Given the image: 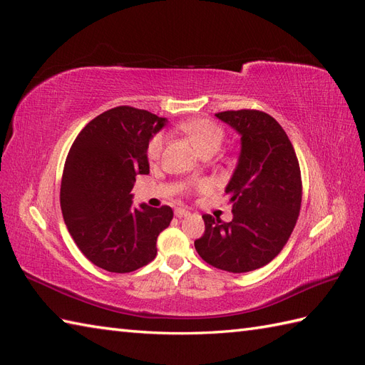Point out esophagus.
I'll use <instances>...</instances> for the list:
<instances>
[{"label": "esophagus", "instance_id": "34e87169", "mask_svg": "<svg viewBox=\"0 0 365 365\" xmlns=\"http://www.w3.org/2000/svg\"><path fill=\"white\" fill-rule=\"evenodd\" d=\"M175 216L176 217H187V216H190V212L189 210H185V208H176L175 210Z\"/></svg>", "mask_w": 365, "mask_h": 365}]
</instances>
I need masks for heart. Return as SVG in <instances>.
<instances>
[{
	"label": "heart",
	"mask_w": 365,
	"mask_h": 365,
	"mask_svg": "<svg viewBox=\"0 0 365 365\" xmlns=\"http://www.w3.org/2000/svg\"><path fill=\"white\" fill-rule=\"evenodd\" d=\"M180 129L187 137L190 138L193 145L204 153L210 152V150L216 152L225 135L224 128L210 118H193V120L182 121V123L180 125ZM164 143H165L164 134H157L149 141L148 158L150 161H157L161 157L163 149H164ZM187 187L192 190L208 192L210 189H212V181L210 180L189 181L187 182Z\"/></svg>",
	"instance_id": "obj_1"
}]
</instances>
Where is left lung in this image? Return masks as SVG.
<instances>
[{
    "mask_svg": "<svg viewBox=\"0 0 365 365\" xmlns=\"http://www.w3.org/2000/svg\"><path fill=\"white\" fill-rule=\"evenodd\" d=\"M240 134V155L225 193L233 220L204 215V236L195 240L208 264L228 272L264 267L283 250L302 207V173L292 143L269 114L257 109L217 113Z\"/></svg>",
    "mask_w": 365,
    "mask_h": 365,
    "instance_id": "obj_1",
    "label": "left lung"
}]
</instances>
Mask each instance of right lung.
Instances as JSON below:
<instances>
[{
    "instance_id": "1",
    "label": "right lung",
    "mask_w": 365,
    "mask_h": 365,
    "mask_svg": "<svg viewBox=\"0 0 365 365\" xmlns=\"http://www.w3.org/2000/svg\"><path fill=\"white\" fill-rule=\"evenodd\" d=\"M165 118L145 109L117 106L93 118L65 160L61 208L83 256L109 272H132L157 256V237L173 212L132 207L137 175L149 173L148 145Z\"/></svg>"
}]
</instances>
